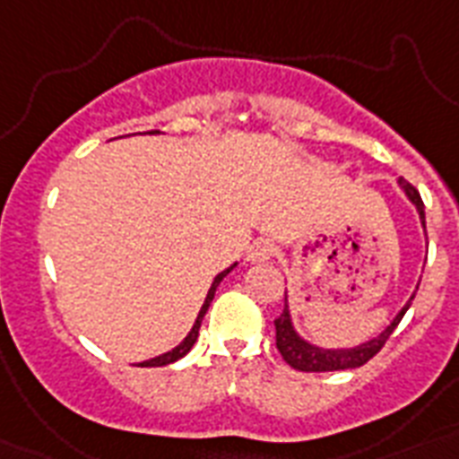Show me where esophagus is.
Returning a JSON list of instances; mask_svg holds the SVG:
<instances>
[{"label":"esophagus","instance_id":"esophagus-1","mask_svg":"<svg viewBox=\"0 0 459 459\" xmlns=\"http://www.w3.org/2000/svg\"><path fill=\"white\" fill-rule=\"evenodd\" d=\"M273 255V245L269 240H257L247 247V262L252 264H262V262H269Z\"/></svg>","mask_w":459,"mask_h":459}]
</instances>
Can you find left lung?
Wrapping results in <instances>:
<instances>
[{"label": "left lung", "mask_w": 459, "mask_h": 459, "mask_svg": "<svg viewBox=\"0 0 459 459\" xmlns=\"http://www.w3.org/2000/svg\"><path fill=\"white\" fill-rule=\"evenodd\" d=\"M400 190L405 193V197L414 204L417 214H420L421 229L427 233V221H424V202H421L420 193L414 190V186H410L405 178H398ZM420 288V286H417ZM414 300V293L410 295V300L405 302V307L400 309L388 326L381 331L378 335L369 338V341L357 342L352 348H321L316 342L305 341L298 328L293 326V316H290V307H288V295H286V309L281 314L279 319L273 321L276 324V348H279L281 357L286 359L293 369L298 371H341V369H357L377 355L378 350L384 348V342L388 341V335L395 331V326L400 324V319L405 316V312L410 309Z\"/></svg>", "instance_id": "left-lung-1"}]
</instances>
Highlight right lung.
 Returning a JSON list of instances; mask_svg holds the SVG:
<instances>
[{
	"mask_svg": "<svg viewBox=\"0 0 459 459\" xmlns=\"http://www.w3.org/2000/svg\"><path fill=\"white\" fill-rule=\"evenodd\" d=\"M236 269V264H230L229 269H223L221 273H216L214 281H212V286H209L207 290V298H204V305L200 307V314H197V319H195L193 328L187 331V335L183 338V341L176 345V348H171L169 352H164V355H157L152 357V359H145V362H140L138 367H164V364H171L176 362V359H180V357H186L187 352H190V348L195 345V341H197V335H200V326H202V319H204V314H207L209 305H212V300H214V293H216V288H219V283H221L226 276H229L230 272Z\"/></svg>",
	"mask_w": 459,
	"mask_h": 459,
	"instance_id": "1",
	"label": "right lung"
}]
</instances>
